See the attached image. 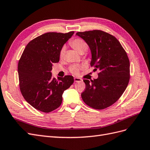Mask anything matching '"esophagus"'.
Returning a JSON list of instances; mask_svg holds the SVG:
<instances>
[{
    "label": "esophagus",
    "instance_id": "34e87169",
    "mask_svg": "<svg viewBox=\"0 0 150 150\" xmlns=\"http://www.w3.org/2000/svg\"><path fill=\"white\" fill-rule=\"evenodd\" d=\"M74 82H76V83L82 82L83 81V79H81V78H74Z\"/></svg>",
    "mask_w": 150,
    "mask_h": 150
}]
</instances>
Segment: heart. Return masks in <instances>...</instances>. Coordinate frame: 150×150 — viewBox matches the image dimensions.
I'll return each mask as SVG.
<instances>
[{"mask_svg": "<svg viewBox=\"0 0 150 150\" xmlns=\"http://www.w3.org/2000/svg\"><path fill=\"white\" fill-rule=\"evenodd\" d=\"M70 44L71 46L75 49L80 54H84L88 50V44L84 40L80 38H76L72 40L70 42ZM66 51V47L63 46L59 52V57L60 58H62L64 57ZM81 69V66L79 65H73L71 66L69 71L73 73L74 74H78L79 73V70Z\"/></svg>", "mask_w": 150, "mask_h": 150, "instance_id": "1", "label": "heart"}]
</instances>
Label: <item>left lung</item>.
Here are the masks:
<instances>
[{
	"instance_id": "left-lung-1",
	"label": "left lung",
	"mask_w": 150,
	"mask_h": 150,
	"mask_svg": "<svg viewBox=\"0 0 150 150\" xmlns=\"http://www.w3.org/2000/svg\"><path fill=\"white\" fill-rule=\"evenodd\" d=\"M76 35L88 44L92 54L91 66L98 71V78L84 79L81 93L84 102L95 110L115 103L123 94L130 78L128 55L115 36L101 30L78 32Z\"/></svg>"
}]
</instances>
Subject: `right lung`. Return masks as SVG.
Returning <instances> with one entry per match:
<instances>
[{"label": "right lung", "instance_id": "1", "mask_svg": "<svg viewBox=\"0 0 150 150\" xmlns=\"http://www.w3.org/2000/svg\"><path fill=\"white\" fill-rule=\"evenodd\" d=\"M74 32L47 33L30 41L18 63L19 87L25 100L36 110L51 112L59 107L62 95L74 83L72 76L53 78V63L59 61V52Z\"/></svg>", "mask_w": 150, "mask_h": 150}]
</instances>
